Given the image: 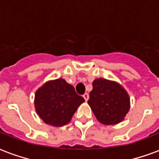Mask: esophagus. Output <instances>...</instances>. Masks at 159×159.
Listing matches in <instances>:
<instances>
[{"label": "esophagus", "mask_w": 159, "mask_h": 159, "mask_svg": "<svg viewBox=\"0 0 159 159\" xmlns=\"http://www.w3.org/2000/svg\"><path fill=\"white\" fill-rule=\"evenodd\" d=\"M83 98H84L85 101H88L89 98V93H84V94H83Z\"/></svg>", "instance_id": "34e87169"}]
</instances>
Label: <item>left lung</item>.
I'll use <instances>...</instances> for the list:
<instances>
[{
  "instance_id": "obj_1",
  "label": "left lung",
  "mask_w": 159,
  "mask_h": 159,
  "mask_svg": "<svg viewBox=\"0 0 159 159\" xmlns=\"http://www.w3.org/2000/svg\"><path fill=\"white\" fill-rule=\"evenodd\" d=\"M97 120L104 125L121 123L130 109L126 89L116 81L96 78L88 101Z\"/></svg>"
}]
</instances>
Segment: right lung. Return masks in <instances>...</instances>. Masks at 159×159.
Wrapping results in <instances>:
<instances>
[{"mask_svg":"<svg viewBox=\"0 0 159 159\" xmlns=\"http://www.w3.org/2000/svg\"><path fill=\"white\" fill-rule=\"evenodd\" d=\"M85 100L75 88L63 78L49 80L35 93V110L41 119L53 127H61L70 122L77 108Z\"/></svg>","mask_w":159,"mask_h":159,"instance_id":"1","label":"right lung"}]
</instances>
